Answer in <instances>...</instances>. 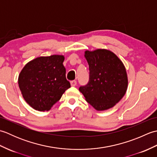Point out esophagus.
I'll return each mask as SVG.
<instances>
[{
	"instance_id": "esophagus-1",
	"label": "esophagus",
	"mask_w": 157,
	"mask_h": 157,
	"mask_svg": "<svg viewBox=\"0 0 157 157\" xmlns=\"http://www.w3.org/2000/svg\"><path fill=\"white\" fill-rule=\"evenodd\" d=\"M71 86H75L77 85V82L75 80H73V81H71Z\"/></svg>"
}]
</instances>
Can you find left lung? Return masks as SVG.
<instances>
[{"instance_id": "obj_1", "label": "left lung", "mask_w": 157, "mask_h": 157, "mask_svg": "<svg viewBox=\"0 0 157 157\" xmlns=\"http://www.w3.org/2000/svg\"><path fill=\"white\" fill-rule=\"evenodd\" d=\"M84 56L89 65V82L79 90L97 111L113 107L128 89L124 65L115 53L106 49L86 51Z\"/></svg>"}]
</instances>
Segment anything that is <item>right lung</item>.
<instances>
[{
  "mask_svg": "<svg viewBox=\"0 0 157 157\" xmlns=\"http://www.w3.org/2000/svg\"><path fill=\"white\" fill-rule=\"evenodd\" d=\"M63 55L40 56L20 72L18 84L23 98L36 111H48L71 87L67 80Z\"/></svg>",
  "mask_w": 157,
  "mask_h": 157,
  "instance_id": "obj_1",
  "label": "right lung"
}]
</instances>
